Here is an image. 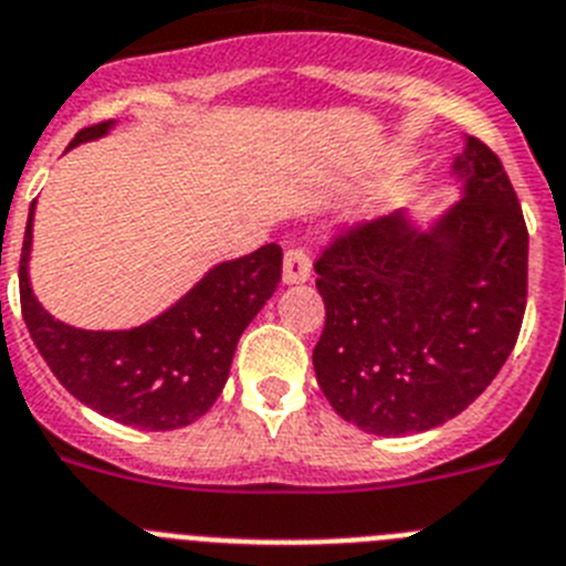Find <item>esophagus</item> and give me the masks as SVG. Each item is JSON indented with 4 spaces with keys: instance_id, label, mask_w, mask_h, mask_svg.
<instances>
[{
    "instance_id": "1",
    "label": "esophagus",
    "mask_w": 566,
    "mask_h": 566,
    "mask_svg": "<svg viewBox=\"0 0 566 566\" xmlns=\"http://www.w3.org/2000/svg\"><path fill=\"white\" fill-rule=\"evenodd\" d=\"M311 279V255L304 253L302 248H293L284 253L282 264V282L284 284H304Z\"/></svg>"
}]
</instances>
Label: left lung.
I'll return each mask as SVG.
<instances>
[{
	"label": "left lung",
	"instance_id": "obj_1",
	"mask_svg": "<svg viewBox=\"0 0 566 566\" xmlns=\"http://www.w3.org/2000/svg\"><path fill=\"white\" fill-rule=\"evenodd\" d=\"M459 201L396 210L316 262L324 333L313 350L333 410L373 436L455 419L499 376L527 307V224L499 156L467 136Z\"/></svg>",
	"mask_w": 566,
	"mask_h": 566
}]
</instances>
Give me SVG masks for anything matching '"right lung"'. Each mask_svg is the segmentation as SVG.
Segmentation results:
<instances>
[{
  "mask_svg": "<svg viewBox=\"0 0 566 566\" xmlns=\"http://www.w3.org/2000/svg\"><path fill=\"white\" fill-rule=\"evenodd\" d=\"M113 127L116 122L78 130L71 147L102 139ZM33 213L36 201L24 228L19 296L28 333L59 385L99 416L139 430H179L205 416L228 381L244 327L276 293L282 248L264 244L213 264L185 296L139 327L85 331L53 318L33 296Z\"/></svg>",
  "mask_w": 566,
  "mask_h": 566,
  "instance_id": "obj_1",
  "label": "right lung"
}]
</instances>
